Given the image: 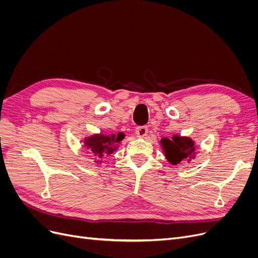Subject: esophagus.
Masks as SVG:
<instances>
[{"mask_svg":"<svg viewBox=\"0 0 258 258\" xmlns=\"http://www.w3.org/2000/svg\"><path fill=\"white\" fill-rule=\"evenodd\" d=\"M147 132H148V129H147V127H145V126L138 127V128L136 129V134H137V136H138L139 138H145L146 135H147Z\"/></svg>","mask_w":258,"mask_h":258,"instance_id":"34e87169","label":"esophagus"}]
</instances>
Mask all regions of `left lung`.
<instances>
[{"label":"left lung","instance_id":"obj_1","mask_svg":"<svg viewBox=\"0 0 258 258\" xmlns=\"http://www.w3.org/2000/svg\"><path fill=\"white\" fill-rule=\"evenodd\" d=\"M161 144L163 146L167 159L172 165H177L184 159L190 160L195 155L194 142L192 140L188 138L174 136L172 140L162 139Z\"/></svg>","mask_w":258,"mask_h":258}]
</instances>
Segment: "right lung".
Here are the masks:
<instances>
[{"instance_id":"add662e5","label":"right lung","mask_w":258,"mask_h":258,"mask_svg":"<svg viewBox=\"0 0 258 258\" xmlns=\"http://www.w3.org/2000/svg\"><path fill=\"white\" fill-rule=\"evenodd\" d=\"M124 135L119 132L118 135L103 136V135H96L93 137L87 138L85 140V144L89 148L91 154L96 158H102L105 155H110L116 150V144L119 143L123 139Z\"/></svg>"}]
</instances>
